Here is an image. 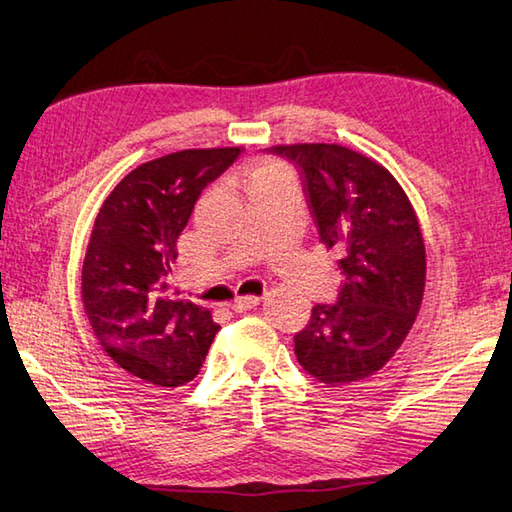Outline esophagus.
<instances>
[{
    "instance_id": "esophagus-1",
    "label": "esophagus",
    "mask_w": 512,
    "mask_h": 512,
    "mask_svg": "<svg viewBox=\"0 0 512 512\" xmlns=\"http://www.w3.org/2000/svg\"><path fill=\"white\" fill-rule=\"evenodd\" d=\"M257 304H259L257 295H244V297H235V300H232V304H230V309L235 313H244V311L255 309Z\"/></svg>"
}]
</instances>
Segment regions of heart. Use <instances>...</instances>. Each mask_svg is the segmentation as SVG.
I'll return each mask as SVG.
<instances>
[{
  "label": "heart",
  "instance_id": "b5f03b06",
  "mask_svg": "<svg viewBox=\"0 0 512 512\" xmlns=\"http://www.w3.org/2000/svg\"><path fill=\"white\" fill-rule=\"evenodd\" d=\"M241 185H244V190L248 194L275 188V185H291V172H288L282 163L264 161L244 172V176H241Z\"/></svg>",
  "mask_w": 512,
  "mask_h": 512
}]
</instances>
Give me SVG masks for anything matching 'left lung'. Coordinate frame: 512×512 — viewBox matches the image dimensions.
Wrapping results in <instances>:
<instances>
[{
    "label": "left lung",
    "mask_w": 512,
    "mask_h": 512,
    "mask_svg": "<svg viewBox=\"0 0 512 512\" xmlns=\"http://www.w3.org/2000/svg\"><path fill=\"white\" fill-rule=\"evenodd\" d=\"M302 176L320 244L342 275L336 304H315L295 336L306 374L338 387L383 369L410 333L425 291V244L392 172L336 143L275 145Z\"/></svg>",
    "instance_id": "obj_1"
}]
</instances>
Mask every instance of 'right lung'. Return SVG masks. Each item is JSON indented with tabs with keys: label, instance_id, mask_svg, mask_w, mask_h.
<instances>
[{
	"label": "right lung",
	"instance_id": "right-lung-1",
	"mask_svg": "<svg viewBox=\"0 0 512 512\" xmlns=\"http://www.w3.org/2000/svg\"><path fill=\"white\" fill-rule=\"evenodd\" d=\"M239 154L241 147L181 150L138 165L94 221L82 262V306L102 351L145 383H190L217 336L208 309L167 295V277L199 194Z\"/></svg>",
	"mask_w": 512,
	"mask_h": 512
}]
</instances>
